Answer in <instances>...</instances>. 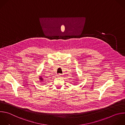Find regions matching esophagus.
<instances>
[{
    "instance_id": "obj_1",
    "label": "esophagus",
    "mask_w": 125,
    "mask_h": 125,
    "mask_svg": "<svg viewBox=\"0 0 125 125\" xmlns=\"http://www.w3.org/2000/svg\"><path fill=\"white\" fill-rule=\"evenodd\" d=\"M62 74H58V75H57V76L58 77H61V76H62Z\"/></svg>"
}]
</instances>
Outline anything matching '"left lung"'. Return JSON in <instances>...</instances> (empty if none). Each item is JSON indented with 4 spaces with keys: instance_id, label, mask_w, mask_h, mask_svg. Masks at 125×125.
<instances>
[{
    "instance_id": "1",
    "label": "left lung",
    "mask_w": 125,
    "mask_h": 125,
    "mask_svg": "<svg viewBox=\"0 0 125 125\" xmlns=\"http://www.w3.org/2000/svg\"><path fill=\"white\" fill-rule=\"evenodd\" d=\"M76 80H77V79H76Z\"/></svg>"
}]
</instances>
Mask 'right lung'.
<instances>
[{
  "label": "right lung",
  "instance_id": "add662e5",
  "mask_svg": "<svg viewBox=\"0 0 125 125\" xmlns=\"http://www.w3.org/2000/svg\"><path fill=\"white\" fill-rule=\"evenodd\" d=\"M39 78V80H40V82H42L44 81L43 77H42V75H40Z\"/></svg>",
  "mask_w": 125,
  "mask_h": 125
}]
</instances>
